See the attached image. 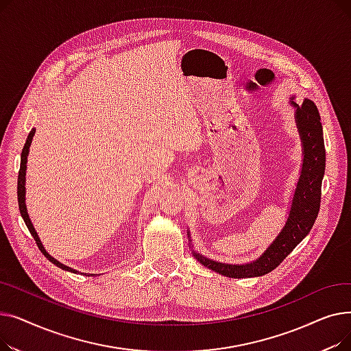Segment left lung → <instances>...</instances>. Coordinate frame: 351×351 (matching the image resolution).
<instances>
[{
  "mask_svg": "<svg viewBox=\"0 0 351 351\" xmlns=\"http://www.w3.org/2000/svg\"><path fill=\"white\" fill-rule=\"evenodd\" d=\"M290 99V105L294 108V121H296L299 136L302 141L303 162L296 189H294L293 197L289 204L290 208L287 212L286 222L285 226L280 229L279 234L273 239V242L257 259L249 263L232 265L216 262L197 253L193 249L191 232L188 230L191 250L195 259L200 265H204L205 267L219 274L226 276V278H259V276L267 274L274 270L308 234L319 215L322 180L326 169L323 126L315 102L308 98H304L303 104L298 105L293 101L294 97H291Z\"/></svg>",
  "mask_w": 351,
  "mask_h": 351,
  "instance_id": "obj_1",
  "label": "left lung"
}]
</instances>
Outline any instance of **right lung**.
I'll list each match as a JSON object with an SVG mask.
<instances>
[{"mask_svg":"<svg viewBox=\"0 0 351 351\" xmlns=\"http://www.w3.org/2000/svg\"><path fill=\"white\" fill-rule=\"evenodd\" d=\"M34 135H35V128H32L31 132L28 134V138H27V141H25L24 149H23V154H21V165H20V173H18V191H16V192H18V206H20L21 216H23V219H24V222H25V225H27L29 233L32 234L34 241L36 242V245H38L40 250L43 252V254L47 257V259H48L51 263H53L55 266H58L60 269H62V270H66V271H71V273H80L78 270H75V269H72V267H69V266L61 263L60 261L55 259V257H52V256L45 250L44 245H43V242H41V239H40L38 233H36V230H35V228H34V225H32V222H31V219H29V215H28V210H27V205H25V179H27L25 175H27V160H28V154H29V146H31V143H32ZM88 276H90V274L88 273Z\"/></svg>","mask_w":351,"mask_h":351,"instance_id":"add662e5","label":"right lung"}]
</instances>
